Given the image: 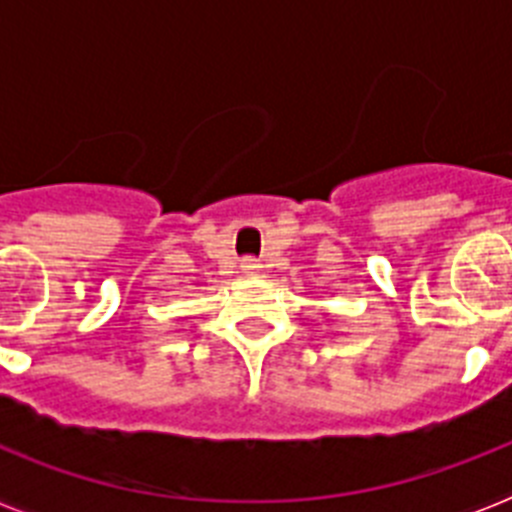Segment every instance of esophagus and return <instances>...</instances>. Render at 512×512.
Here are the masks:
<instances>
[{
    "instance_id": "1",
    "label": "esophagus",
    "mask_w": 512,
    "mask_h": 512,
    "mask_svg": "<svg viewBox=\"0 0 512 512\" xmlns=\"http://www.w3.org/2000/svg\"><path fill=\"white\" fill-rule=\"evenodd\" d=\"M243 271H248V274H253V271H259V264H256V261H253V259L243 261Z\"/></svg>"
}]
</instances>
